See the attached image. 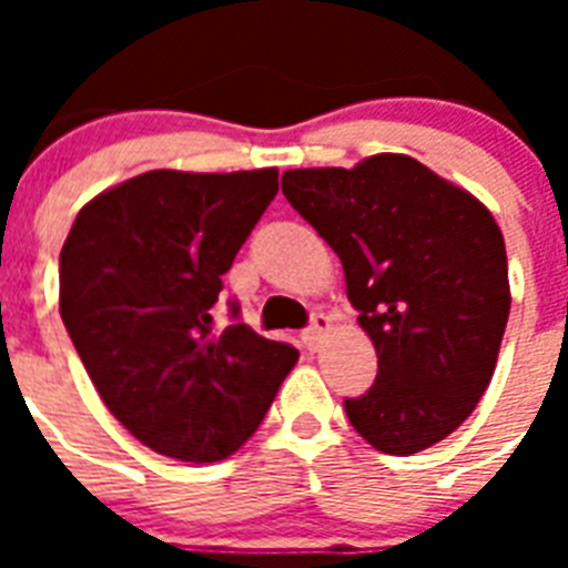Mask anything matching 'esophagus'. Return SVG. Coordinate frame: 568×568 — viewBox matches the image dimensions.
I'll return each mask as SVG.
<instances>
[{
	"label": "esophagus",
	"instance_id": "1",
	"mask_svg": "<svg viewBox=\"0 0 568 568\" xmlns=\"http://www.w3.org/2000/svg\"><path fill=\"white\" fill-rule=\"evenodd\" d=\"M329 329H333V321H329V315H324V312L312 315V324L303 329V345L310 347V351H318L321 342H324V336H327Z\"/></svg>",
	"mask_w": 568,
	"mask_h": 568
}]
</instances>
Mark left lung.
I'll return each instance as SVG.
<instances>
[{"label":"left lung","mask_w":568,"mask_h":568,"mask_svg":"<svg viewBox=\"0 0 568 568\" xmlns=\"http://www.w3.org/2000/svg\"><path fill=\"white\" fill-rule=\"evenodd\" d=\"M285 200L336 250L377 351V379L347 397L354 430L409 457L466 422L493 379L510 315L507 250L477 196L409 155L283 173Z\"/></svg>","instance_id":"1"}]
</instances>
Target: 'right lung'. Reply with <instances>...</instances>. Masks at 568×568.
I'll return each mask as SVG.
<instances>
[{
  "mask_svg": "<svg viewBox=\"0 0 568 568\" xmlns=\"http://www.w3.org/2000/svg\"><path fill=\"white\" fill-rule=\"evenodd\" d=\"M276 176L141 173L93 196L61 247L67 333L102 404L155 454H235L297 363L292 345L247 324L212 333L221 276L280 191Z\"/></svg>",
  "mask_w": 568,
  "mask_h": 568,
  "instance_id": "add662e5",
  "label": "right lung"
}]
</instances>
